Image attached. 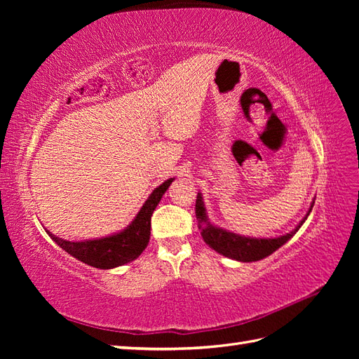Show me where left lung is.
<instances>
[{
  "mask_svg": "<svg viewBox=\"0 0 359 359\" xmlns=\"http://www.w3.org/2000/svg\"><path fill=\"white\" fill-rule=\"evenodd\" d=\"M313 205H314V199L310 203L307 214L304 215V219L297 224L295 229L290 231L286 235L276 236V238L245 236V235H240V233L223 229L220 226H215L208 219V212H206L201 191L198 193V198H196V219H198V227L203 241L211 248H214L217 253H220L233 260H240V262H256V260L265 259L269 255H273L276 250H278L281 245L286 244L290 238L299 231V227L310 215Z\"/></svg>",
  "mask_w": 359,
  "mask_h": 359,
  "instance_id": "8db88e82",
  "label": "left lung"
}]
</instances>
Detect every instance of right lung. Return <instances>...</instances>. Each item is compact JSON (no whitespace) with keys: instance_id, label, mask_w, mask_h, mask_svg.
<instances>
[{"instance_id":"right-lung-1","label":"right lung","mask_w":359,"mask_h":359,"mask_svg":"<svg viewBox=\"0 0 359 359\" xmlns=\"http://www.w3.org/2000/svg\"><path fill=\"white\" fill-rule=\"evenodd\" d=\"M173 180L175 178L166 180L157 189L153 190L144 205L140 206V210L132 220V223L124 227L123 231L83 241L62 240V238L53 235L49 231H46V233L62 250H66L69 255L90 266L112 269L126 265L137 259L148 245L151 235V215H153L156 206L161 201L163 194L166 193Z\"/></svg>"}]
</instances>
